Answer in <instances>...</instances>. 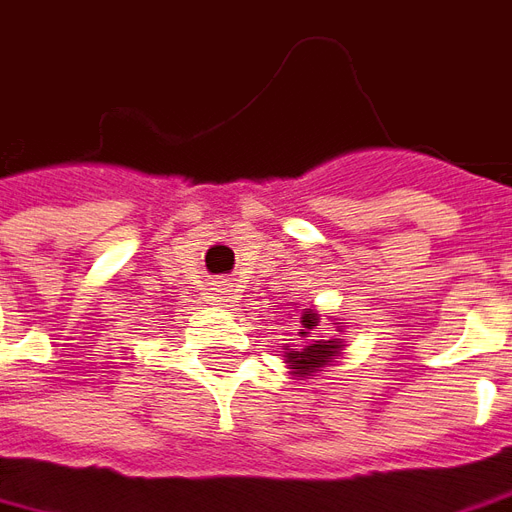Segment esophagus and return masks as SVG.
I'll use <instances>...</instances> for the list:
<instances>
[{
    "label": "esophagus",
    "mask_w": 512,
    "mask_h": 512,
    "mask_svg": "<svg viewBox=\"0 0 512 512\" xmlns=\"http://www.w3.org/2000/svg\"><path fill=\"white\" fill-rule=\"evenodd\" d=\"M213 291H216V296H219L221 302H230V299H235V291H232V282H227V280H216V282H213Z\"/></svg>",
    "instance_id": "34e87169"
}]
</instances>
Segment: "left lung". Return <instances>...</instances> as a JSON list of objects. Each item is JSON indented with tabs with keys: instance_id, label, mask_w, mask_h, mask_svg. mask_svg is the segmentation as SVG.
I'll return each mask as SVG.
<instances>
[{
	"instance_id": "8db88e82",
	"label": "left lung",
	"mask_w": 512,
	"mask_h": 512,
	"mask_svg": "<svg viewBox=\"0 0 512 512\" xmlns=\"http://www.w3.org/2000/svg\"><path fill=\"white\" fill-rule=\"evenodd\" d=\"M293 332H296L293 341L299 343H296V352H288V360L305 374H316L318 368L327 366L341 349V338L318 335V316L313 310L299 313L296 324H293Z\"/></svg>"
}]
</instances>
